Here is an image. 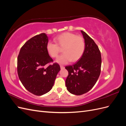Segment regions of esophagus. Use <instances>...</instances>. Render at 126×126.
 Instances as JSON below:
<instances>
[{
	"mask_svg": "<svg viewBox=\"0 0 126 126\" xmlns=\"http://www.w3.org/2000/svg\"><path fill=\"white\" fill-rule=\"evenodd\" d=\"M60 68H61V69H63L64 68V67L63 66H62V65H60Z\"/></svg>",
	"mask_w": 126,
	"mask_h": 126,
	"instance_id": "obj_1",
	"label": "esophagus"
}]
</instances>
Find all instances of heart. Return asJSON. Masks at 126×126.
Returning <instances> with one entry per match:
<instances>
[{"label": "heart", "instance_id": "1", "mask_svg": "<svg viewBox=\"0 0 126 126\" xmlns=\"http://www.w3.org/2000/svg\"><path fill=\"white\" fill-rule=\"evenodd\" d=\"M56 44L48 41L46 50L52 58L58 56L60 47H63V54L58 57L56 62L60 64H67L72 60L77 62L81 58L85 49V43L83 38L75 33L66 32L57 36L55 39Z\"/></svg>", "mask_w": 126, "mask_h": 126}]
</instances>
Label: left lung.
Returning a JSON list of instances; mask_svg holds the SVG:
<instances>
[{
    "label": "left lung",
    "mask_w": 126,
    "mask_h": 126,
    "mask_svg": "<svg viewBox=\"0 0 126 126\" xmlns=\"http://www.w3.org/2000/svg\"><path fill=\"white\" fill-rule=\"evenodd\" d=\"M81 32L85 39V51L77 63L65 67L68 71L67 89L76 95L84 94L94 86L100 76L101 66V53L98 46L85 32Z\"/></svg>",
    "instance_id": "8db88e82"
}]
</instances>
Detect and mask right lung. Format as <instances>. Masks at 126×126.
<instances>
[{"label": "right lung", "instance_id": "add662e5", "mask_svg": "<svg viewBox=\"0 0 126 126\" xmlns=\"http://www.w3.org/2000/svg\"><path fill=\"white\" fill-rule=\"evenodd\" d=\"M48 37L45 33L36 35L23 45L17 58L19 78L25 88L36 96L50 91L60 67L53 62L46 50Z\"/></svg>", "mask_w": 126, "mask_h": 126}]
</instances>
